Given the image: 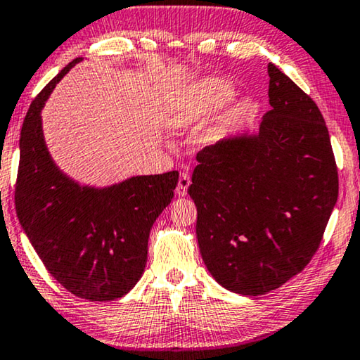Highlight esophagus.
<instances>
[{"label": "esophagus", "mask_w": 360, "mask_h": 360, "mask_svg": "<svg viewBox=\"0 0 360 360\" xmlns=\"http://www.w3.org/2000/svg\"><path fill=\"white\" fill-rule=\"evenodd\" d=\"M189 186H191L189 174L182 171V173L179 174L178 186H176V194H178V195H186L187 194V189H189Z\"/></svg>", "instance_id": "1"}]
</instances>
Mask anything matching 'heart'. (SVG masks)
Segmentation results:
<instances>
[{
  "instance_id": "obj_1",
  "label": "heart",
  "mask_w": 360,
  "mask_h": 360,
  "mask_svg": "<svg viewBox=\"0 0 360 360\" xmlns=\"http://www.w3.org/2000/svg\"><path fill=\"white\" fill-rule=\"evenodd\" d=\"M229 86L217 79H207L181 93L169 108V125L182 129L197 122L229 98Z\"/></svg>"
}]
</instances>
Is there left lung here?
I'll return each mask as SVG.
<instances>
[{
	"mask_svg": "<svg viewBox=\"0 0 360 360\" xmlns=\"http://www.w3.org/2000/svg\"><path fill=\"white\" fill-rule=\"evenodd\" d=\"M271 110L257 135L197 153L191 199L207 269L221 287L262 295L311 261L338 200V166L310 96L267 65Z\"/></svg>",
	"mask_w": 360,
	"mask_h": 360,
	"instance_id": "1",
	"label": "left lung"
}]
</instances>
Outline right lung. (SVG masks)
<instances>
[{
	"instance_id": "add662e5",
	"label": "right lung",
	"mask_w": 360,
	"mask_h": 360,
	"mask_svg": "<svg viewBox=\"0 0 360 360\" xmlns=\"http://www.w3.org/2000/svg\"><path fill=\"white\" fill-rule=\"evenodd\" d=\"M70 62L30 104L19 140L14 205L22 230L55 281L75 297L109 302L124 297L143 274L148 236L178 186L179 173L135 176L94 189L65 176L50 158L42 110Z\"/></svg>"
}]
</instances>
